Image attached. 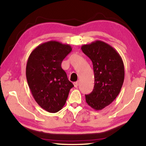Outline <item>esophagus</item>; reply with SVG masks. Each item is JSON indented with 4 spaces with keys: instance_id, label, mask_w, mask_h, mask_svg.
<instances>
[{
    "instance_id": "34e87169",
    "label": "esophagus",
    "mask_w": 146,
    "mask_h": 146,
    "mask_svg": "<svg viewBox=\"0 0 146 146\" xmlns=\"http://www.w3.org/2000/svg\"><path fill=\"white\" fill-rule=\"evenodd\" d=\"M74 86H75V88H77L78 86V82H75L73 83Z\"/></svg>"
}]
</instances>
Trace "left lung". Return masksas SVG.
Instances as JSON below:
<instances>
[{"mask_svg":"<svg viewBox=\"0 0 146 146\" xmlns=\"http://www.w3.org/2000/svg\"><path fill=\"white\" fill-rule=\"evenodd\" d=\"M81 49L92 61L95 75L94 89L86 95V101L94 110H101L120 93L124 80L123 62L119 53L104 42L96 40Z\"/></svg>","mask_w":146,"mask_h":146,"instance_id":"1","label":"left lung"}]
</instances>
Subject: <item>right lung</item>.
<instances>
[{
  "label": "right lung",
  "mask_w": 146,
  "mask_h": 146,
  "mask_svg": "<svg viewBox=\"0 0 146 146\" xmlns=\"http://www.w3.org/2000/svg\"><path fill=\"white\" fill-rule=\"evenodd\" d=\"M71 50L69 44L46 42L33 49L27 62L26 75L32 95L49 113L62 110L74 86L61 68L62 62Z\"/></svg>",
  "instance_id": "1"
}]
</instances>
